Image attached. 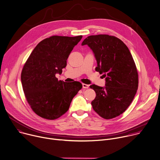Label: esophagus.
Returning a JSON list of instances; mask_svg holds the SVG:
<instances>
[{"label": "esophagus", "instance_id": "esophagus-1", "mask_svg": "<svg viewBox=\"0 0 160 160\" xmlns=\"http://www.w3.org/2000/svg\"><path fill=\"white\" fill-rule=\"evenodd\" d=\"M82 87L83 88H88L89 87V85H87V84H85V83H83L82 84Z\"/></svg>", "mask_w": 160, "mask_h": 160}]
</instances>
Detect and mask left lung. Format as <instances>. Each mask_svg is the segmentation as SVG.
<instances>
[{
	"label": "left lung",
	"instance_id": "obj_1",
	"mask_svg": "<svg viewBox=\"0 0 160 160\" xmlns=\"http://www.w3.org/2000/svg\"><path fill=\"white\" fill-rule=\"evenodd\" d=\"M82 45L93 51L95 70L105 77V86L90 87L96 93L91 102L102 118L110 119L122 114L132 102L138 88L136 67L127 46L119 38L107 34L89 36Z\"/></svg>",
	"mask_w": 160,
	"mask_h": 160
}]
</instances>
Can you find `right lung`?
<instances>
[{
    "label": "right lung",
    "instance_id": "add662e5",
    "mask_svg": "<svg viewBox=\"0 0 160 160\" xmlns=\"http://www.w3.org/2000/svg\"><path fill=\"white\" fill-rule=\"evenodd\" d=\"M82 36H53L41 41L32 51L21 73L24 93L39 116L56 119L68 110L73 98L82 88L78 82L58 80L67 60Z\"/></svg>",
    "mask_w": 160,
    "mask_h": 160
}]
</instances>
